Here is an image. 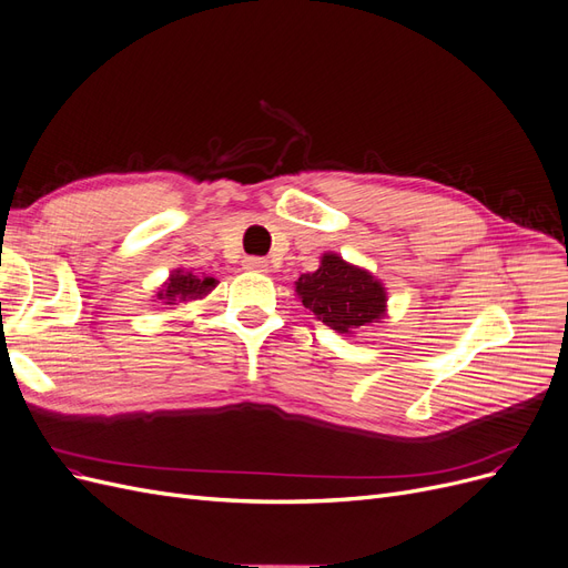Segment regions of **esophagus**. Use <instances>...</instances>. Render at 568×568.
Returning <instances> with one entry per match:
<instances>
[{"instance_id":"1","label":"esophagus","mask_w":568,"mask_h":568,"mask_svg":"<svg viewBox=\"0 0 568 568\" xmlns=\"http://www.w3.org/2000/svg\"><path fill=\"white\" fill-rule=\"evenodd\" d=\"M244 270H248V272H267V261H265V257H255V255L244 257Z\"/></svg>"}]
</instances>
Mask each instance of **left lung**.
Instances as JSON below:
<instances>
[{
  "label": "left lung",
  "instance_id": "1",
  "mask_svg": "<svg viewBox=\"0 0 568 568\" xmlns=\"http://www.w3.org/2000/svg\"><path fill=\"white\" fill-rule=\"evenodd\" d=\"M303 305L338 334H353L359 326L379 322L386 311V291L369 272L348 265L336 253H326L315 272L296 282Z\"/></svg>",
  "mask_w": 568,
  "mask_h": 568
}]
</instances>
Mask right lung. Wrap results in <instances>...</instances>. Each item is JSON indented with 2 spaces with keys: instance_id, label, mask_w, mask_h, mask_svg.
<instances>
[{
  "instance_id": "1",
  "label": "right lung",
  "mask_w": 568,
  "mask_h": 568,
  "mask_svg": "<svg viewBox=\"0 0 568 568\" xmlns=\"http://www.w3.org/2000/svg\"><path fill=\"white\" fill-rule=\"evenodd\" d=\"M217 282L213 277H196L192 272H182L178 270L175 274H170V282L165 284V288L159 294V298H165V303L170 301H186V298H201L209 294V291L215 286Z\"/></svg>"
}]
</instances>
